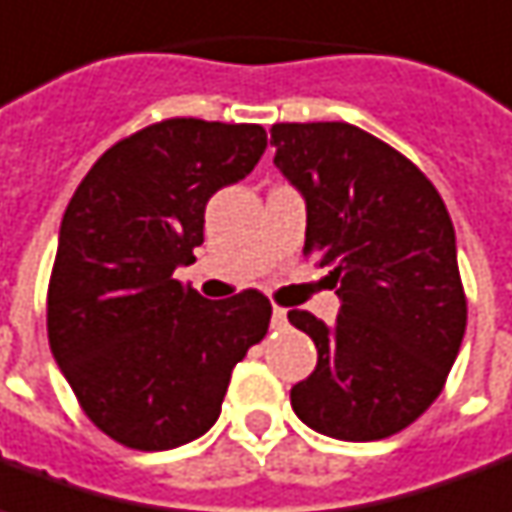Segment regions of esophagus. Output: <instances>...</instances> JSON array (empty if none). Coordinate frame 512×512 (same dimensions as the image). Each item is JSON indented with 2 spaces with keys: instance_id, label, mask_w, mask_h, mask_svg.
I'll use <instances>...</instances> for the list:
<instances>
[{
  "instance_id": "obj_1",
  "label": "esophagus",
  "mask_w": 512,
  "mask_h": 512,
  "mask_svg": "<svg viewBox=\"0 0 512 512\" xmlns=\"http://www.w3.org/2000/svg\"><path fill=\"white\" fill-rule=\"evenodd\" d=\"M271 325H274L277 330L288 325V314H285L283 308H274V311H271Z\"/></svg>"
}]
</instances>
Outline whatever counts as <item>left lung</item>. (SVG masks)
Returning a JSON list of instances; mask_svg holds the SVG:
<instances>
[{"instance_id": "8db88e82", "label": "left lung", "mask_w": 512, "mask_h": 512, "mask_svg": "<svg viewBox=\"0 0 512 512\" xmlns=\"http://www.w3.org/2000/svg\"><path fill=\"white\" fill-rule=\"evenodd\" d=\"M274 165L305 201V252L342 302L333 325L288 322L316 344L291 389L305 426L347 443L384 440L429 409L465 336L457 238L434 184L350 123L271 125Z\"/></svg>"}]
</instances>
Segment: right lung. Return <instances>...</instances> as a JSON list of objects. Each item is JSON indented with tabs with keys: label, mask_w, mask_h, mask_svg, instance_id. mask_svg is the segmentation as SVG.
<instances>
[{
	"label": "right lung",
	"mask_w": 512,
	"mask_h": 512,
	"mask_svg": "<svg viewBox=\"0 0 512 512\" xmlns=\"http://www.w3.org/2000/svg\"><path fill=\"white\" fill-rule=\"evenodd\" d=\"M260 125L176 117L117 142L69 201L47 294L58 370L111 440L168 451L221 415L229 375L269 333L260 291L204 300L173 271L204 243V207L266 151Z\"/></svg>",
	"instance_id": "add662e5"
}]
</instances>
